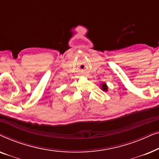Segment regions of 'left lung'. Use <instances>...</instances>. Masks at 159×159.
Segmentation results:
<instances>
[{
    "label": "left lung",
    "instance_id": "1",
    "mask_svg": "<svg viewBox=\"0 0 159 159\" xmlns=\"http://www.w3.org/2000/svg\"><path fill=\"white\" fill-rule=\"evenodd\" d=\"M101 89L103 90V91H107L108 90V86L106 85V83H103L102 84V86H101Z\"/></svg>",
    "mask_w": 159,
    "mask_h": 159
}]
</instances>
